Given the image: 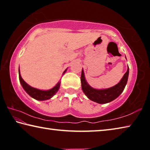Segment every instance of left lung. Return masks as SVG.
<instances>
[{
	"instance_id": "obj_1",
	"label": "left lung",
	"mask_w": 150,
	"mask_h": 150,
	"mask_svg": "<svg viewBox=\"0 0 150 150\" xmlns=\"http://www.w3.org/2000/svg\"><path fill=\"white\" fill-rule=\"evenodd\" d=\"M128 75L129 68L128 66L127 71L124 75L123 77L122 78V79L118 84L108 88L96 89V88H93L88 84L85 77L84 71L82 69L81 77V87H82L83 93L91 100L98 104H106L116 99L123 92L125 86L127 84Z\"/></svg>"
}]
</instances>
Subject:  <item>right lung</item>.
<instances>
[{
    "instance_id": "right-lung-1",
    "label": "right lung",
    "mask_w": 150,
    "mask_h": 150,
    "mask_svg": "<svg viewBox=\"0 0 150 150\" xmlns=\"http://www.w3.org/2000/svg\"><path fill=\"white\" fill-rule=\"evenodd\" d=\"M66 71H67V69L64 71V72H63V74H64ZM18 73H19L20 82L21 83V85L24 89V91H26V92L31 97L34 98L35 100H46L48 99H50L51 98H52L53 96L56 94V93L57 92L60 87L61 82L59 81V82L57 83V84L55 85L54 87L51 88V89L46 90V91L38 89V88L31 87V86H30L28 84H27V83L25 82L23 79L22 78L21 75H20V69L18 70Z\"/></svg>"
}]
</instances>
